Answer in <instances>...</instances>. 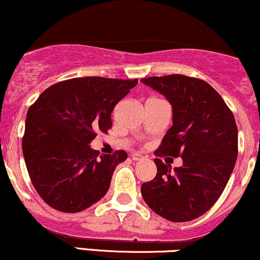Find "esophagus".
Here are the masks:
<instances>
[{
	"label": "esophagus",
	"instance_id": "1",
	"mask_svg": "<svg viewBox=\"0 0 260 260\" xmlns=\"http://www.w3.org/2000/svg\"><path fill=\"white\" fill-rule=\"evenodd\" d=\"M131 156H132V159H133L134 161H139V160L144 159V156H143V155L139 154V153H134V154L131 155Z\"/></svg>",
	"mask_w": 260,
	"mask_h": 260
}]
</instances>
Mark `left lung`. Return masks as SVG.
<instances>
[{"mask_svg": "<svg viewBox=\"0 0 260 260\" xmlns=\"http://www.w3.org/2000/svg\"><path fill=\"white\" fill-rule=\"evenodd\" d=\"M172 106V127L155 155L181 156L171 170L155 159L154 180L142 184L148 207L169 221L186 222L202 216L225 189L238 154L234 115L220 94L204 80L171 74L143 78Z\"/></svg>", "mask_w": 260, "mask_h": 260, "instance_id": "1", "label": "left lung"}]
</instances>
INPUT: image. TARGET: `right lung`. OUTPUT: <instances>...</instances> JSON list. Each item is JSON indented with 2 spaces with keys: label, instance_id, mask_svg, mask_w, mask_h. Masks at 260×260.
Segmentation results:
<instances>
[{
  "label": "right lung",
  "instance_id": "right-lung-1",
  "mask_svg": "<svg viewBox=\"0 0 260 260\" xmlns=\"http://www.w3.org/2000/svg\"><path fill=\"white\" fill-rule=\"evenodd\" d=\"M138 79L84 77L56 83L29 107L23 155L32 186L50 207L78 213L109 190L123 150L100 155L90 147L96 132L112 126L111 113Z\"/></svg>",
  "mask_w": 260,
  "mask_h": 260
}]
</instances>
